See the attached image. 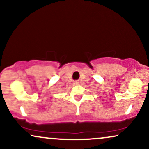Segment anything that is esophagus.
<instances>
[{
	"label": "esophagus",
	"mask_w": 149,
	"mask_h": 149,
	"mask_svg": "<svg viewBox=\"0 0 149 149\" xmlns=\"http://www.w3.org/2000/svg\"><path fill=\"white\" fill-rule=\"evenodd\" d=\"M77 83H76V84H77Z\"/></svg>",
	"instance_id": "esophagus-1"
}]
</instances>
